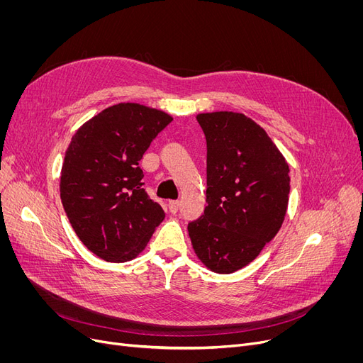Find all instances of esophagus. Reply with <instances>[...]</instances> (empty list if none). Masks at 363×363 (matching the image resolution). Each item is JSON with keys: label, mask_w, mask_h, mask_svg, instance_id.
I'll return each instance as SVG.
<instances>
[{"label": "esophagus", "mask_w": 363, "mask_h": 363, "mask_svg": "<svg viewBox=\"0 0 363 363\" xmlns=\"http://www.w3.org/2000/svg\"><path fill=\"white\" fill-rule=\"evenodd\" d=\"M178 208H179V201L178 200L169 201V211H170V213H177Z\"/></svg>", "instance_id": "1"}]
</instances>
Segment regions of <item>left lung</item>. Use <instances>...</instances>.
<instances>
[{
  "label": "left lung",
  "instance_id": "left-lung-1",
  "mask_svg": "<svg viewBox=\"0 0 363 363\" xmlns=\"http://www.w3.org/2000/svg\"><path fill=\"white\" fill-rule=\"evenodd\" d=\"M197 122L207 143V206L188 223V234L207 269L233 274L278 234L290 167L266 130L242 113H200Z\"/></svg>",
  "mask_w": 363,
  "mask_h": 363
}]
</instances>
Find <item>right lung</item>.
I'll return each instance as SVG.
<instances>
[{"label": "right lung", "mask_w": 363, "mask_h": 363, "mask_svg": "<svg viewBox=\"0 0 363 363\" xmlns=\"http://www.w3.org/2000/svg\"><path fill=\"white\" fill-rule=\"evenodd\" d=\"M170 122L162 110L119 103L85 122L66 150L65 212L86 249L106 262L135 259L164 219L143 188L140 160Z\"/></svg>", "instance_id": "obj_1"}]
</instances>
